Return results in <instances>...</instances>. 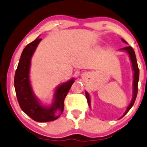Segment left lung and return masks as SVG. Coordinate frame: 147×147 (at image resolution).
Masks as SVG:
<instances>
[{"instance_id": "obj_1", "label": "left lung", "mask_w": 147, "mask_h": 147, "mask_svg": "<svg viewBox=\"0 0 147 147\" xmlns=\"http://www.w3.org/2000/svg\"><path fill=\"white\" fill-rule=\"evenodd\" d=\"M123 42H124L125 43H127L125 40H124L123 39H121ZM121 50H125L127 53L129 54V56H130L131 62H132V69L134 71V79H133V96H132V99L131 101L130 104L129 105L128 107H127V109H126L125 112L124 113L123 116L126 114L127 112L129 111V110L132 108V107L133 106L134 103L135 102V99H136L137 97V91H138V81H139V76H140V70H139L138 68V65H137V59H136V56H135V51H134L133 48H132L131 46H127L125 48H122ZM86 96L87 98V101H88V104L89 105V107H90V97L88 93L86 92Z\"/></svg>"}]
</instances>
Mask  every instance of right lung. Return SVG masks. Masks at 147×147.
<instances>
[{
	"mask_svg": "<svg viewBox=\"0 0 147 147\" xmlns=\"http://www.w3.org/2000/svg\"><path fill=\"white\" fill-rule=\"evenodd\" d=\"M41 38H37L28 44L23 50L15 75V88L17 101L22 110L37 122H49L57 119L64 111V102L74 83L71 79L58 87L55 100L50 107L40 105L34 95L29 80V69L32 55ZM57 112H60L59 115Z\"/></svg>",
	"mask_w": 147,
	"mask_h": 147,
	"instance_id": "obj_1",
	"label": "right lung"
}]
</instances>
